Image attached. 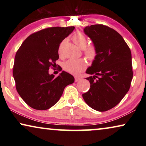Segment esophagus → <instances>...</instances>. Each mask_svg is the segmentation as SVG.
<instances>
[{
	"mask_svg": "<svg viewBox=\"0 0 146 146\" xmlns=\"http://www.w3.org/2000/svg\"><path fill=\"white\" fill-rule=\"evenodd\" d=\"M80 80V77H75L74 78L75 82H78Z\"/></svg>",
	"mask_w": 146,
	"mask_h": 146,
	"instance_id": "esophagus-1",
	"label": "esophagus"
}]
</instances>
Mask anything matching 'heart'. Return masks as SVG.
Masks as SVG:
<instances>
[{"label":"heart","instance_id":"1","mask_svg":"<svg viewBox=\"0 0 146 146\" xmlns=\"http://www.w3.org/2000/svg\"><path fill=\"white\" fill-rule=\"evenodd\" d=\"M72 39L74 42L80 48H84V54L88 59L93 60L97 56V50L94 45H86L88 40L84 34L81 32H77L72 36ZM64 42H62L58 48V54L62 55ZM86 66V62L83 58L69 59L63 64V69L67 72L72 74H78L83 71Z\"/></svg>","mask_w":146,"mask_h":146}]
</instances>
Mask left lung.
Here are the masks:
<instances>
[{
	"mask_svg": "<svg viewBox=\"0 0 146 146\" xmlns=\"http://www.w3.org/2000/svg\"><path fill=\"white\" fill-rule=\"evenodd\" d=\"M96 48L97 56L86 73L90 88L82 94L86 103L95 110L105 111L118 104L130 88L133 78L130 49L123 37L103 25L84 30Z\"/></svg>",
	"mask_w": 146,
	"mask_h": 146,
	"instance_id": "obj_1",
	"label": "left lung"
}]
</instances>
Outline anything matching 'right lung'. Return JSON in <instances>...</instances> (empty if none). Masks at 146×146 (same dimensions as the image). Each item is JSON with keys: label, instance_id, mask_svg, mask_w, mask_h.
I'll list each match as a JSON object with an SVG mask.
<instances>
[{"label": "right lung", "instance_id": "obj_1", "mask_svg": "<svg viewBox=\"0 0 146 146\" xmlns=\"http://www.w3.org/2000/svg\"><path fill=\"white\" fill-rule=\"evenodd\" d=\"M74 27H50L28 36L16 54L13 77L16 88L30 107L45 110L53 106L62 95L65 87L74 78L62 71L58 76L48 74L56 66L58 48Z\"/></svg>", "mask_w": 146, "mask_h": 146}]
</instances>
